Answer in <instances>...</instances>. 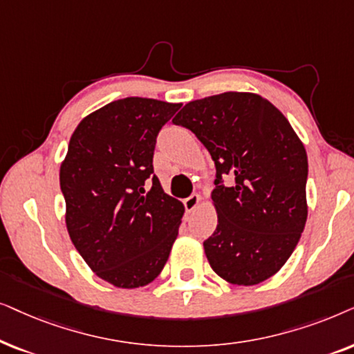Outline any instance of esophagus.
<instances>
[{"label":"esophagus","mask_w":354,"mask_h":354,"mask_svg":"<svg viewBox=\"0 0 354 354\" xmlns=\"http://www.w3.org/2000/svg\"><path fill=\"white\" fill-rule=\"evenodd\" d=\"M201 199H202V197L199 194H192V196L187 197V199H185V209H186V212L196 210L197 207H199V204H201Z\"/></svg>","instance_id":"1"}]
</instances>
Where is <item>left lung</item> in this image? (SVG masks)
<instances>
[{
  "instance_id": "left-lung-1",
  "label": "left lung",
  "mask_w": 354,
  "mask_h": 354,
  "mask_svg": "<svg viewBox=\"0 0 354 354\" xmlns=\"http://www.w3.org/2000/svg\"><path fill=\"white\" fill-rule=\"evenodd\" d=\"M209 150L216 168L212 204L218 223L204 241L216 275L251 286L275 275L308 220V155L275 105L252 92H223L186 103L173 118ZM228 174L233 187L221 185Z\"/></svg>"
}]
</instances>
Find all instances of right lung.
Listing matches in <instances>:
<instances>
[{
	"instance_id": "right-lung-1",
	"label": "right lung",
	"mask_w": 354,
	"mask_h": 354,
	"mask_svg": "<svg viewBox=\"0 0 354 354\" xmlns=\"http://www.w3.org/2000/svg\"><path fill=\"white\" fill-rule=\"evenodd\" d=\"M180 108L142 97L108 103L79 122L61 162L71 241L116 288L157 279L178 236L185 205L165 194L152 160L158 131Z\"/></svg>"
}]
</instances>
